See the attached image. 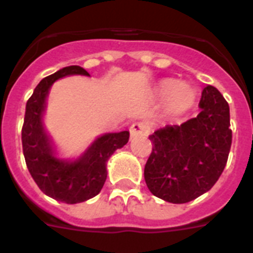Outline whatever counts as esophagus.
<instances>
[{"mask_svg": "<svg viewBox=\"0 0 253 253\" xmlns=\"http://www.w3.org/2000/svg\"><path fill=\"white\" fill-rule=\"evenodd\" d=\"M150 126L146 122H135L131 125L130 134L131 136H146L150 132Z\"/></svg>", "mask_w": 253, "mask_h": 253, "instance_id": "esophagus-1", "label": "esophagus"}]
</instances>
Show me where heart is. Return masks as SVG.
I'll use <instances>...</instances> for the list:
<instances>
[{"instance_id":"heart-1","label":"heart","mask_w":253,"mask_h":253,"mask_svg":"<svg viewBox=\"0 0 253 253\" xmlns=\"http://www.w3.org/2000/svg\"><path fill=\"white\" fill-rule=\"evenodd\" d=\"M162 97H168V105L173 111L182 113L194 105L196 90L188 84H177L176 80H164L159 87Z\"/></svg>"}]
</instances>
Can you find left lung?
Returning <instances> with one entry per match:
<instances>
[{"label": "left lung", "instance_id": "8db88e82", "mask_svg": "<svg viewBox=\"0 0 253 253\" xmlns=\"http://www.w3.org/2000/svg\"><path fill=\"white\" fill-rule=\"evenodd\" d=\"M201 113L180 126H166L150 136L152 152L144 180L154 196L186 204L214 186L227 163L232 142L230 106L216 87L202 90Z\"/></svg>", "mask_w": 253, "mask_h": 253}]
</instances>
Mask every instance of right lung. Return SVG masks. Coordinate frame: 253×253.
I'll list each match as a JSON object with an SVG mask.
<instances>
[{
  "instance_id": "1",
  "label": "right lung",
  "mask_w": 253,
  "mask_h": 253,
  "mask_svg": "<svg viewBox=\"0 0 253 253\" xmlns=\"http://www.w3.org/2000/svg\"><path fill=\"white\" fill-rule=\"evenodd\" d=\"M69 75L89 76L84 68L71 65L44 77L34 89L26 103L22 148L30 174L42 192L60 202L80 204L101 192L106 181L107 160L128 142L130 132L121 131L99 136L75 162L57 159L43 127V111L51 85Z\"/></svg>"
}]
</instances>
